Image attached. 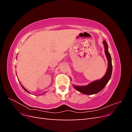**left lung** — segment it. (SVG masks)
Segmentation results:
<instances>
[{
  "mask_svg": "<svg viewBox=\"0 0 132 132\" xmlns=\"http://www.w3.org/2000/svg\"><path fill=\"white\" fill-rule=\"evenodd\" d=\"M105 48V53L108 61V68L106 74L103 77L97 80H95L89 83L85 86H78L73 85L74 88L77 91L85 95L96 94L101 91L111 79L112 72V59L111 55L108 50V45L106 41H103Z\"/></svg>",
  "mask_w": 132,
  "mask_h": 132,
  "instance_id": "8db88e82",
  "label": "left lung"
}]
</instances>
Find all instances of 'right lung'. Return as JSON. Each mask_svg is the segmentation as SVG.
I'll use <instances>...</instances> for the list:
<instances>
[{"label":"right lung","mask_w":132,"mask_h":132,"mask_svg":"<svg viewBox=\"0 0 132 132\" xmlns=\"http://www.w3.org/2000/svg\"><path fill=\"white\" fill-rule=\"evenodd\" d=\"M21 86H22V88H23V89H24V90H25V91H26V92H27V93H30V94H31V93H30V92H29V91H27V90H26V89H25V88H24V87H23V86H22V85H21ZM46 93V92H45V93H42V94H41V95H42V94H45V93Z\"/></svg>","instance_id":"obj_1"}]
</instances>
